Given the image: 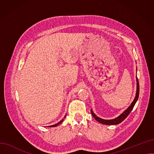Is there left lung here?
<instances>
[{"mask_svg": "<svg viewBox=\"0 0 154 154\" xmlns=\"http://www.w3.org/2000/svg\"><path fill=\"white\" fill-rule=\"evenodd\" d=\"M136 80H137V91H136L135 97L133 102L130 105V106H129L123 113H122V114H121L119 116H118L117 117H116L114 119L106 120V119H101V118L97 116L94 114V112L92 111V110L91 109V113H92V115L93 117L97 121V122H99L102 124H105V125H117V124H119L122 122V121L128 116V114H130L131 112L133 109L135 103L137 102V100H138L139 95V83L138 79H137V77H136Z\"/></svg>", "mask_w": 154, "mask_h": 154, "instance_id": "obj_1", "label": "left lung"}]
</instances>
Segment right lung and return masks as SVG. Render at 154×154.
Listing matches in <instances>:
<instances>
[{"label": "right lung", "mask_w": 154, "mask_h": 154, "mask_svg": "<svg viewBox=\"0 0 154 154\" xmlns=\"http://www.w3.org/2000/svg\"><path fill=\"white\" fill-rule=\"evenodd\" d=\"M66 115L65 116V117H63V119L66 118ZM63 119L62 120H61L60 121V122H58L57 124H55V125H51V126H48V127H57V126H58L59 124H61V123L63 122Z\"/></svg>", "instance_id": "1"}]
</instances>
